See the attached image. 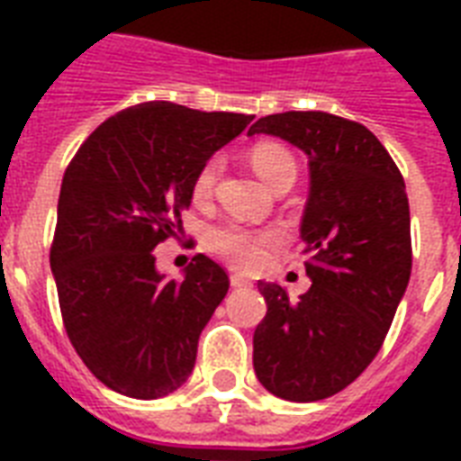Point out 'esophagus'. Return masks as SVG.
<instances>
[{
  "mask_svg": "<svg viewBox=\"0 0 461 461\" xmlns=\"http://www.w3.org/2000/svg\"><path fill=\"white\" fill-rule=\"evenodd\" d=\"M230 282H231V287H251V282L246 280L244 275H239V273L231 275Z\"/></svg>",
  "mask_w": 461,
  "mask_h": 461,
  "instance_id": "obj_1",
  "label": "esophagus"
}]
</instances>
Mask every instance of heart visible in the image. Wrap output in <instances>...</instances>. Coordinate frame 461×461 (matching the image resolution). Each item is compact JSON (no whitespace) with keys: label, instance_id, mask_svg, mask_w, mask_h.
<instances>
[{"label":"heart","instance_id":"heart-1","mask_svg":"<svg viewBox=\"0 0 461 461\" xmlns=\"http://www.w3.org/2000/svg\"><path fill=\"white\" fill-rule=\"evenodd\" d=\"M251 165L260 179L266 181L267 186L275 188L280 181L294 176L296 179V162L289 150H285L277 143H260L251 150ZM222 169V159L210 158L205 165L198 169L191 186L195 203H205L215 191L217 176ZM273 234L270 231H256L249 230L244 224H222L217 230L210 231V246L215 249L220 256L234 263L239 267H256L263 260L266 246L270 244Z\"/></svg>","mask_w":461,"mask_h":461}]
</instances>
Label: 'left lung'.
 I'll return each mask as SVG.
<instances>
[{"label":"left lung","instance_id":"obj_1","mask_svg":"<svg viewBox=\"0 0 461 461\" xmlns=\"http://www.w3.org/2000/svg\"><path fill=\"white\" fill-rule=\"evenodd\" d=\"M256 133L308 158L302 241L311 287L289 302L285 287L258 282L267 313L253 332V371L275 397L318 402L366 371L407 292V188L383 143L349 119L282 112L258 119Z\"/></svg>","mask_w":461,"mask_h":461}]
</instances>
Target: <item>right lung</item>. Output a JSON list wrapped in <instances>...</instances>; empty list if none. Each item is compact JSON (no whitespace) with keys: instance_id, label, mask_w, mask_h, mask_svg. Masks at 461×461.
Listing matches in <instances>:
<instances>
[{"instance_id":"add662e5","label":"right lung","mask_w":461,"mask_h":461,"mask_svg":"<svg viewBox=\"0 0 461 461\" xmlns=\"http://www.w3.org/2000/svg\"><path fill=\"white\" fill-rule=\"evenodd\" d=\"M251 114L143 103L90 133L64 172L50 251L67 335L100 383L158 400L186 383L230 277L198 253L184 280L155 267L181 231L198 169Z\"/></svg>"}]
</instances>
